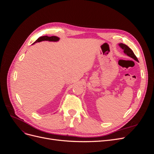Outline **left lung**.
<instances>
[{
  "instance_id": "8db88e82",
  "label": "left lung",
  "mask_w": 154,
  "mask_h": 154,
  "mask_svg": "<svg viewBox=\"0 0 154 154\" xmlns=\"http://www.w3.org/2000/svg\"><path fill=\"white\" fill-rule=\"evenodd\" d=\"M119 47L123 50V52H124L126 54L128 55V57H130V58H133L134 60H136V61L138 62V60H137V57H136V56L134 54V52L132 51V50L131 49H130L129 47H128V46H127V45H125V44H124L121 43V44H119Z\"/></svg>"
}]
</instances>
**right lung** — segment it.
<instances>
[{"instance_id":"1","label":"right lung","mask_w":154,"mask_h":154,"mask_svg":"<svg viewBox=\"0 0 154 154\" xmlns=\"http://www.w3.org/2000/svg\"><path fill=\"white\" fill-rule=\"evenodd\" d=\"M59 40H60V38H58V37L56 36H44L39 37V38L37 39L32 44H34L35 43H36V42H42V41H45V40L49 41V42H57Z\"/></svg>"}]
</instances>
